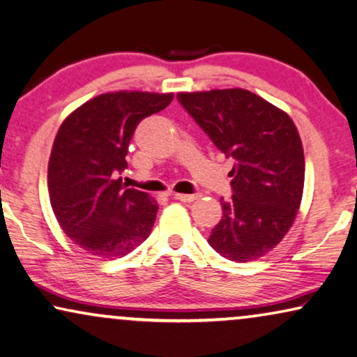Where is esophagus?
I'll return each instance as SVG.
<instances>
[{
  "instance_id": "obj_1",
  "label": "esophagus",
  "mask_w": 357,
  "mask_h": 357,
  "mask_svg": "<svg viewBox=\"0 0 357 357\" xmlns=\"http://www.w3.org/2000/svg\"><path fill=\"white\" fill-rule=\"evenodd\" d=\"M199 197V194H174V199L181 202H194Z\"/></svg>"
}]
</instances>
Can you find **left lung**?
I'll use <instances>...</instances> for the list:
<instances>
[{
  "label": "left lung",
  "instance_id": "obj_1",
  "mask_svg": "<svg viewBox=\"0 0 357 357\" xmlns=\"http://www.w3.org/2000/svg\"><path fill=\"white\" fill-rule=\"evenodd\" d=\"M178 102L220 152L234 162L233 197L208 244L233 262L272 250L293 225L303 199L304 150L294 123L244 89L178 93Z\"/></svg>",
  "mask_w": 357,
  "mask_h": 357
}]
</instances>
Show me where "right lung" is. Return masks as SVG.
Segmentation results:
<instances>
[{"mask_svg": "<svg viewBox=\"0 0 357 357\" xmlns=\"http://www.w3.org/2000/svg\"><path fill=\"white\" fill-rule=\"evenodd\" d=\"M173 93L98 95L69 114L54 139L48 190L59 227L90 255L116 259L149 238L158 205L123 184L135 128L162 112Z\"/></svg>", "mask_w": 357, "mask_h": 357, "instance_id": "right-lung-1", "label": "right lung"}]
</instances>
